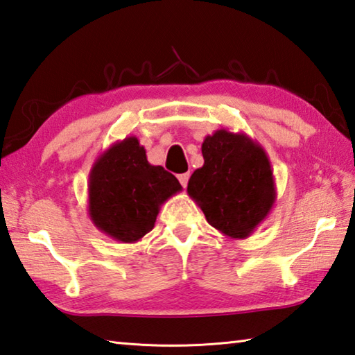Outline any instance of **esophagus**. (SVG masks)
Listing matches in <instances>:
<instances>
[{
    "instance_id": "obj_1",
    "label": "esophagus",
    "mask_w": 355,
    "mask_h": 355,
    "mask_svg": "<svg viewBox=\"0 0 355 355\" xmlns=\"http://www.w3.org/2000/svg\"><path fill=\"white\" fill-rule=\"evenodd\" d=\"M189 178H190L189 173H184V175H179V176H178L179 182H180V185L184 187V189H185V187H187V184H189Z\"/></svg>"
}]
</instances>
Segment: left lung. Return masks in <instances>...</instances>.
Instances as JSON below:
<instances>
[{"instance_id":"left-lung-1","label":"left lung","mask_w":355,"mask_h":355,"mask_svg":"<svg viewBox=\"0 0 355 355\" xmlns=\"http://www.w3.org/2000/svg\"><path fill=\"white\" fill-rule=\"evenodd\" d=\"M202 156L204 165L191 175L187 193L223 235L249 238L277 200L267 153L244 132L220 128L205 136Z\"/></svg>"}]
</instances>
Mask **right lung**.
<instances>
[{"instance_id": "add662e5", "label": "right lung", "mask_w": 355, "mask_h": 355, "mask_svg": "<svg viewBox=\"0 0 355 355\" xmlns=\"http://www.w3.org/2000/svg\"><path fill=\"white\" fill-rule=\"evenodd\" d=\"M180 190L179 180L164 166L151 165L139 139L128 136L92 165L88 215L106 236L132 244L153 230L160 205Z\"/></svg>"}]
</instances>
